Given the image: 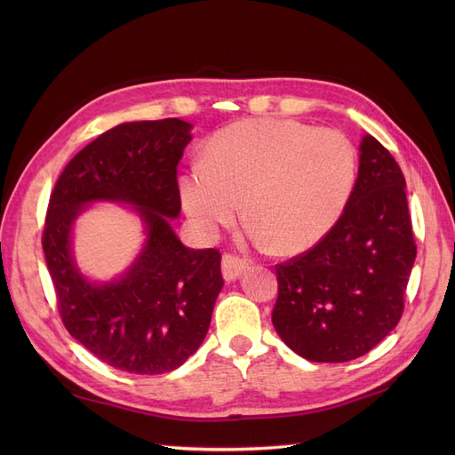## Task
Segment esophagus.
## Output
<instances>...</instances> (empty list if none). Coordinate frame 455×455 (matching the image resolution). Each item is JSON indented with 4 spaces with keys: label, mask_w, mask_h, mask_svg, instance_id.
I'll list each match as a JSON object with an SVG mask.
<instances>
[{
    "label": "esophagus",
    "mask_w": 455,
    "mask_h": 455,
    "mask_svg": "<svg viewBox=\"0 0 455 455\" xmlns=\"http://www.w3.org/2000/svg\"><path fill=\"white\" fill-rule=\"evenodd\" d=\"M249 269V259L235 256V254H224L222 258V273L226 281H235L243 271Z\"/></svg>",
    "instance_id": "1"
}]
</instances>
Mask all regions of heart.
I'll return each mask as SVG.
<instances>
[{
    "label": "heart",
    "instance_id": "b5f03b06",
    "mask_svg": "<svg viewBox=\"0 0 455 455\" xmlns=\"http://www.w3.org/2000/svg\"><path fill=\"white\" fill-rule=\"evenodd\" d=\"M356 182V149L346 134L296 119H244L220 129L204 159L182 172L180 199L203 235L246 216L259 239L304 252L338 224Z\"/></svg>",
    "mask_w": 455,
    "mask_h": 455
}]
</instances>
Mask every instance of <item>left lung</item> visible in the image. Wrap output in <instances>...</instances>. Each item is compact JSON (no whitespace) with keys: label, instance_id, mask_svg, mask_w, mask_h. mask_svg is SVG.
<instances>
[{"label":"left lung","instance_id":"left-lung-1","mask_svg":"<svg viewBox=\"0 0 455 455\" xmlns=\"http://www.w3.org/2000/svg\"><path fill=\"white\" fill-rule=\"evenodd\" d=\"M359 163L353 196L332 231L275 266L273 326L313 363L359 359L391 332L418 254L406 180L391 151L368 134Z\"/></svg>","mask_w":455,"mask_h":455}]
</instances>
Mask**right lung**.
Wrapping results in <instances>:
<instances>
[{
	"label": "right lung",
	"mask_w": 455,
	"mask_h": 455,
	"mask_svg": "<svg viewBox=\"0 0 455 455\" xmlns=\"http://www.w3.org/2000/svg\"><path fill=\"white\" fill-rule=\"evenodd\" d=\"M189 129L171 117L102 132L66 164L47 206L41 244L60 319L96 359L131 374L182 366L203 343L224 286L220 251L188 249L166 218L180 212L176 169ZM100 198L134 204L148 229L132 271L102 287L80 277L69 252L73 220Z\"/></svg>",
	"instance_id": "1"
}]
</instances>
